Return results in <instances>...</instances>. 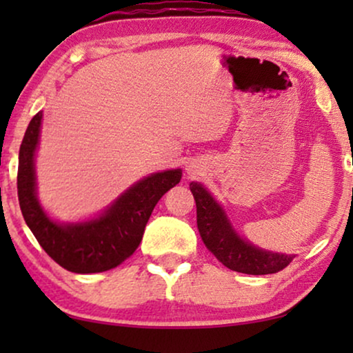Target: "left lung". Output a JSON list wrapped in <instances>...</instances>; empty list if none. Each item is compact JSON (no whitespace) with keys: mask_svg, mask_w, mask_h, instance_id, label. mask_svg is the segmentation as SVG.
<instances>
[{"mask_svg":"<svg viewBox=\"0 0 353 353\" xmlns=\"http://www.w3.org/2000/svg\"><path fill=\"white\" fill-rule=\"evenodd\" d=\"M190 190L196 201L197 230L202 243L226 268L245 274L278 273L292 262L291 255L272 254L245 243L234 233L220 205L197 183Z\"/></svg>","mask_w":353,"mask_h":353,"instance_id":"left-lung-1","label":"left lung"}]
</instances>
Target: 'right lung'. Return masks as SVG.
Segmentation results:
<instances>
[{"mask_svg": "<svg viewBox=\"0 0 353 353\" xmlns=\"http://www.w3.org/2000/svg\"><path fill=\"white\" fill-rule=\"evenodd\" d=\"M41 117V112L33 115L19 149L17 196L23 220L43 250L72 273H99L119 267L138 249L154 207L170 188L180 183L181 170L144 178L99 219L61 226L48 219L35 196L33 156Z\"/></svg>", "mask_w": 353, "mask_h": 353, "instance_id": "1", "label": "right lung"}]
</instances>
